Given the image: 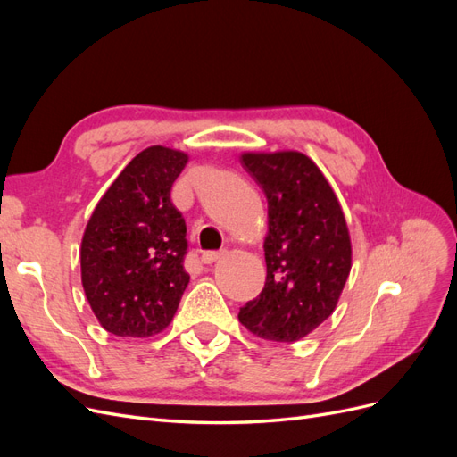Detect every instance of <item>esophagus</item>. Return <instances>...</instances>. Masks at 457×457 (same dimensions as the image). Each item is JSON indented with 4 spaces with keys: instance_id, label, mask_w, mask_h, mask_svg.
I'll use <instances>...</instances> for the list:
<instances>
[{
    "instance_id": "1",
    "label": "esophagus",
    "mask_w": 457,
    "mask_h": 457,
    "mask_svg": "<svg viewBox=\"0 0 457 457\" xmlns=\"http://www.w3.org/2000/svg\"><path fill=\"white\" fill-rule=\"evenodd\" d=\"M220 255H223V252H204L202 253V262H205V265H212V262H215Z\"/></svg>"
}]
</instances>
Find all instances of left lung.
Masks as SVG:
<instances>
[{"instance_id": "8db88e82", "label": "left lung", "mask_w": 457, "mask_h": 457, "mask_svg": "<svg viewBox=\"0 0 457 457\" xmlns=\"http://www.w3.org/2000/svg\"><path fill=\"white\" fill-rule=\"evenodd\" d=\"M269 202L267 280L240 309L253 336L294 343L336 311L353 267L349 227L320 168L297 150L244 152Z\"/></svg>"}]
</instances>
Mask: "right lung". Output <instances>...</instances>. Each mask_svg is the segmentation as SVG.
Here are the masks:
<instances>
[{
    "mask_svg": "<svg viewBox=\"0 0 457 457\" xmlns=\"http://www.w3.org/2000/svg\"><path fill=\"white\" fill-rule=\"evenodd\" d=\"M188 162L183 150L139 152L95 205L81 238V284L99 324L120 337L168 328L190 276L183 267L187 225L171 187Z\"/></svg>",
    "mask_w": 457,
    "mask_h": 457,
    "instance_id": "add662e5",
    "label": "right lung"
}]
</instances>
